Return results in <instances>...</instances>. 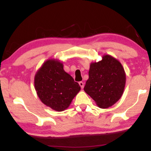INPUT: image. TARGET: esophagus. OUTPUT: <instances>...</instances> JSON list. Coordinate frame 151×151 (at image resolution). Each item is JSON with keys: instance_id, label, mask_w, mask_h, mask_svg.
Segmentation results:
<instances>
[{"instance_id": "1", "label": "esophagus", "mask_w": 151, "mask_h": 151, "mask_svg": "<svg viewBox=\"0 0 151 151\" xmlns=\"http://www.w3.org/2000/svg\"><path fill=\"white\" fill-rule=\"evenodd\" d=\"M79 84H80V87H81L82 88H84V82H79Z\"/></svg>"}]
</instances>
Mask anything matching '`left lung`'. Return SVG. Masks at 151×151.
Returning a JSON list of instances; mask_svg holds the SVG:
<instances>
[{
    "label": "left lung",
    "mask_w": 151,
    "mask_h": 151,
    "mask_svg": "<svg viewBox=\"0 0 151 151\" xmlns=\"http://www.w3.org/2000/svg\"><path fill=\"white\" fill-rule=\"evenodd\" d=\"M126 73L122 64L110 55L92 63L84 90L102 109L113 106L122 96Z\"/></svg>",
    "instance_id": "obj_1"
}]
</instances>
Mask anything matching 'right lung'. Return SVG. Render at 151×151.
Returning <instances> with one entry per match:
<instances>
[{"label": "right lung", "mask_w": 151, "mask_h": 151, "mask_svg": "<svg viewBox=\"0 0 151 151\" xmlns=\"http://www.w3.org/2000/svg\"><path fill=\"white\" fill-rule=\"evenodd\" d=\"M35 89L43 104L57 111H63L71 104L80 86L65 71L63 63L49 59L43 63L34 78Z\"/></svg>", "instance_id": "right-lung-1"}]
</instances>
